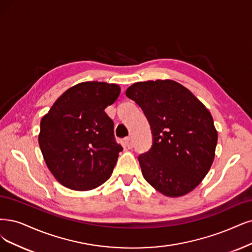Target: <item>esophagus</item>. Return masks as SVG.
<instances>
[{
	"instance_id": "34e87169",
	"label": "esophagus",
	"mask_w": 252,
	"mask_h": 252,
	"mask_svg": "<svg viewBox=\"0 0 252 252\" xmlns=\"http://www.w3.org/2000/svg\"><path fill=\"white\" fill-rule=\"evenodd\" d=\"M125 145L128 148V150H131V148L133 147V140H132V138H126V141H125Z\"/></svg>"
}]
</instances>
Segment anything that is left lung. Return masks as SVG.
<instances>
[{
    "mask_svg": "<svg viewBox=\"0 0 252 252\" xmlns=\"http://www.w3.org/2000/svg\"><path fill=\"white\" fill-rule=\"evenodd\" d=\"M126 94L142 108L154 144L138 158L145 181L167 197L193 191L215 158L217 129L210 111L172 80L137 82Z\"/></svg>",
    "mask_w": 252,
    "mask_h": 252,
    "instance_id": "1",
    "label": "left lung"
}]
</instances>
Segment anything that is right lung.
<instances>
[{
	"label": "right lung",
	"mask_w": 252,
	"mask_h": 252,
	"mask_svg": "<svg viewBox=\"0 0 252 252\" xmlns=\"http://www.w3.org/2000/svg\"><path fill=\"white\" fill-rule=\"evenodd\" d=\"M120 93L117 84L82 82L65 91L40 121L38 143L49 170L62 186L89 191L113 172L119 153L113 120L105 109Z\"/></svg>",
	"instance_id": "obj_1"
}]
</instances>
